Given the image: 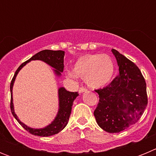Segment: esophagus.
Returning <instances> with one entry per match:
<instances>
[{
    "instance_id": "34e87169",
    "label": "esophagus",
    "mask_w": 156,
    "mask_h": 156,
    "mask_svg": "<svg viewBox=\"0 0 156 156\" xmlns=\"http://www.w3.org/2000/svg\"><path fill=\"white\" fill-rule=\"evenodd\" d=\"M87 89L86 88H84V87H80L79 89V93H83V92H86L87 91Z\"/></svg>"
}]
</instances>
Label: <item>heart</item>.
<instances>
[{
  "instance_id": "1",
  "label": "heart",
  "mask_w": 156,
  "mask_h": 156,
  "mask_svg": "<svg viewBox=\"0 0 156 156\" xmlns=\"http://www.w3.org/2000/svg\"><path fill=\"white\" fill-rule=\"evenodd\" d=\"M114 63L107 55H87L80 57L74 63L73 72L65 73L66 78L76 81L77 76L84 78L85 83L92 88L105 86L114 74Z\"/></svg>"
}]
</instances>
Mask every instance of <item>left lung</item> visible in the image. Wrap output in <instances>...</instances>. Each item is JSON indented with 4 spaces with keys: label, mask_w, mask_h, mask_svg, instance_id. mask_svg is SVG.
<instances>
[{
    "label": "left lung",
    "mask_w": 156,
    "mask_h": 156,
    "mask_svg": "<svg viewBox=\"0 0 156 156\" xmlns=\"http://www.w3.org/2000/svg\"><path fill=\"white\" fill-rule=\"evenodd\" d=\"M119 75L108 86L95 91L99 102L94 112L96 122L108 133H119L134 124L148 104L146 83L140 69L118 51L112 49Z\"/></svg>",
    "instance_id": "left-lung-1"
}]
</instances>
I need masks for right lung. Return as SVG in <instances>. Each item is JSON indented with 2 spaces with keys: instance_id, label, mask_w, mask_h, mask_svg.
<instances>
[{
  "instance_id": "obj_1",
  "label": "right lung",
  "mask_w": 156,
  "mask_h": 156,
  "mask_svg": "<svg viewBox=\"0 0 156 156\" xmlns=\"http://www.w3.org/2000/svg\"><path fill=\"white\" fill-rule=\"evenodd\" d=\"M64 56L65 51H52V50H44L38 52L36 55H34L32 58H30L29 60L25 62L24 63L19 66L18 69L16 70V73L14 75L12 80L11 82L10 85V91H11V111L13 115V116L16 118V120L19 122V123L26 130L30 132L33 135L35 136H40V137H49L52 136L62 130L66 126L69 122L70 114L72 111V106L73 104V101L76 97L79 95L77 92H70L66 90L65 87H59L58 90V113L56 115L55 118L45 127L43 128H32L23 123L19 117L15 112L13 104V95H12V90H13L14 83L16 80V78L19 72L24 67L27 63L30 62L34 61V60H40L46 64L49 65L51 67L55 69L54 73L56 76L60 77L62 76V73L63 72L64 69Z\"/></svg>"
}]
</instances>
